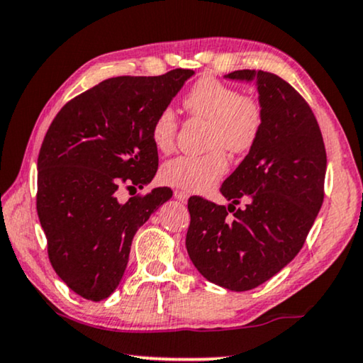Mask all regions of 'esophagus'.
Segmentation results:
<instances>
[{
	"mask_svg": "<svg viewBox=\"0 0 363 363\" xmlns=\"http://www.w3.org/2000/svg\"><path fill=\"white\" fill-rule=\"evenodd\" d=\"M174 197L177 199L179 202H186L189 199V194L186 191H179V189H176L174 191Z\"/></svg>",
	"mask_w": 363,
	"mask_h": 363,
	"instance_id": "obj_1",
	"label": "esophagus"
}]
</instances>
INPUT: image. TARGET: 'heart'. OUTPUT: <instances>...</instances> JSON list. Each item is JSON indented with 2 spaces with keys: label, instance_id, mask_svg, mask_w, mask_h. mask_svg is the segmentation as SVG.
<instances>
[{
  "label": "heart",
  "instance_id": "heart-1",
  "mask_svg": "<svg viewBox=\"0 0 363 363\" xmlns=\"http://www.w3.org/2000/svg\"><path fill=\"white\" fill-rule=\"evenodd\" d=\"M184 106L194 118L208 121L207 155L179 156L161 167V179L167 186L187 192H202L225 176L228 160L222 147L233 155L252 150L263 128L262 106L252 96L212 77H203L184 96ZM177 135V116L166 106L151 125V141L156 150L169 152Z\"/></svg>",
  "mask_w": 363,
  "mask_h": 363
}]
</instances>
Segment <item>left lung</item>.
<instances>
[{"label":"left lung","mask_w":363,"mask_h":363,"mask_svg":"<svg viewBox=\"0 0 363 363\" xmlns=\"http://www.w3.org/2000/svg\"><path fill=\"white\" fill-rule=\"evenodd\" d=\"M225 79L253 82L263 128L222 184L228 207L189 199L186 248L208 281L248 291L281 272L303 248L324 201L328 156L313 110L288 82L263 70H235ZM240 200L245 207L235 211Z\"/></svg>","instance_id":"8db88e82"}]
</instances>
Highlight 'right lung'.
Instances as JSON below:
<instances>
[{
    "label": "right lung",
    "mask_w": 363,
    "mask_h": 363,
    "mask_svg": "<svg viewBox=\"0 0 363 363\" xmlns=\"http://www.w3.org/2000/svg\"><path fill=\"white\" fill-rule=\"evenodd\" d=\"M194 70L113 77L62 106L38 157V216L57 277L101 301L120 284L135 233L172 197L169 187L118 201V187L147 186L157 171L151 125Z\"/></svg>",
    "instance_id": "add662e5"
}]
</instances>
